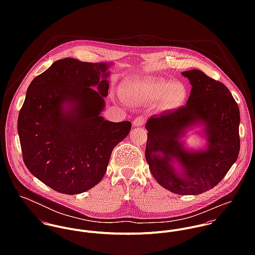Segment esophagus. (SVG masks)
<instances>
[{"label":"esophagus","mask_w":255,"mask_h":255,"mask_svg":"<svg viewBox=\"0 0 255 255\" xmlns=\"http://www.w3.org/2000/svg\"><path fill=\"white\" fill-rule=\"evenodd\" d=\"M144 124H145V118L142 117V116H139V117L135 118V119L133 120V122H132V125H133L134 127H137V128L142 127Z\"/></svg>","instance_id":"1"}]
</instances>
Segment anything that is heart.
Instances as JSON below:
<instances>
[{
  "instance_id": "1",
  "label": "heart",
  "mask_w": 255,
  "mask_h": 255,
  "mask_svg": "<svg viewBox=\"0 0 255 255\" xmlns=\"http://www.w3.org/2000/svg\"><path fill=\"white\" fill-rule=\"evenodd\" d=\"M122 98L129 104L155 103L159 112H173L182 108L187 99V89L180 81L161 77H132L120 86Z\"/></svg>"
}]
</instances>
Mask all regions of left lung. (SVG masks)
<instances>
[{
    "label": "left lung",
    "instance_id": "8db88e82",
    "mask_svg": "<svg viewBox=\"0 0 255 255\" xmlns=\"http://www.w3.org/2000/svg\"><path fill=\"white\" fill-rule=\"evenodd\" d=\"M192 88L186 105L146 122L145 158L164 188L182 195L205 192L223 180L240 152V109L229 89L199 70L182 73ZM207 143L193 149L182 139L189 130Z\"/></svg>",
    "mask_w": 255,
    "mask_h": 255
}]
</instances>
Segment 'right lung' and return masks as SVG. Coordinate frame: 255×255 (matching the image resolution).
<instances>
[{
	"instance_id": "right-lung-1",
	"label": "right lung",
	"mask_w": 255,
	"mask_h": 255,
	"mask_svg": "<svg viewBox=\"0 0 255 255\" xmlns=\"http://www.w3.org/2000/svg\"><path fill=\"white\" fill-rule=\"evenodd\" d=\"M112 66L66 58L27 88L17 120L23 161L58 192L78 194L101 182L113 149L130 131V122L101 116Z\"/></svg>"
}]
</instances>
